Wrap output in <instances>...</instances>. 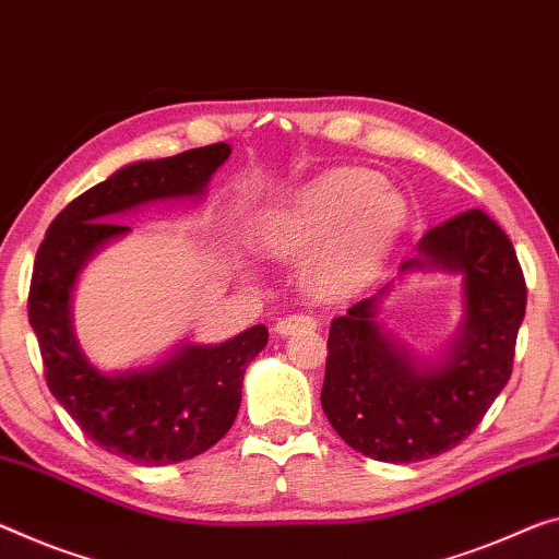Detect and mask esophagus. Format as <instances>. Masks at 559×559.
Masks as SVG:
<instances>
[{
    "mask_svg": "<svg viewBox=\"0 0 559 559\" xmlns=\"http://www.w3.org/2000/svg\"><path fill=\"white\" fill-rule=\"evenodd\" d=\"M317 328V322L312 317L307 314H289L285 320H280L274 324V332L282 334V337H287V334H295V332H312Z\"/></svg>",
    "mask_w": 559,
    "mask_h": 559,
    "instance_id": "34e87169",
    "label": "esophagus"
}]
</instances>
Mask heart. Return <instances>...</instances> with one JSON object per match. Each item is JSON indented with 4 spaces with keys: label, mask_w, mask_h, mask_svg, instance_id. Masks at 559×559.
Returning <instances> with one entry per match:
<instances>
[{
    "label": "heart",
    "mask_w": 559,
    "mask_h": 559,
    "mask_svg": "<svg viewBox=\"0 0 559 559\" xmlns=\"http://www.w3.org/2000/svg\"><path fill=\"white\" fill-rule=\"evenodd\" d=\"M407 200L369 169L334 167L292 192L264 219L260 242L280 260H307L314 292L362 287L407 225Z\"/></svg>",
    "instance_id": "obj_1"
}]
</instances>
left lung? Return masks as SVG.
I'll return each mask as SVG.
<instances>
[{
  "label": "left lung",
  "mask_w": 559,
  "mask_h": 559,
  "mask_svg": "<svg viewBox=\"0 0 559 559\" xmlns=\"http://www.w3.org/2000/svg\"><path fill=\"white\" fill-rule=\"evenodd\" d=\"M412 271L461 277V328L437 358H419L376 317L393 282ZM525 302L514 247L485 212H462L429 229L397 277L330 324L322 409L334 432L392 465L452 450L510 380Z\"/></svg>",
  "instance_id": "left-lung-1"
}]
</instances>
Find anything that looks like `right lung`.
I'll list each match as a JSON object with an SVG mask.
<instances>
[{
	"label": "right lung",
	"instance_id": "1",
	"mask_svg": "<svg viewBox=\"0 0 559 559\" xmlns=\"http://www.w3.org/2000/svg\"><path fill=\"white\" fill-rule=\"evenodd\" d=\"M229 154V144L219 142L117 169L57 214L34 260L29 324L49 392L90 440L136 465H177L229 432L247 365L267 345V328L254 324L212 345L185 340L150 365L105 372L74 334L76 280L94 257L132 231L117 217L147 204L200 202Z\"/></svg>",
	"mask_w": 559,
	"mask_h": 559
}]
</instances>
